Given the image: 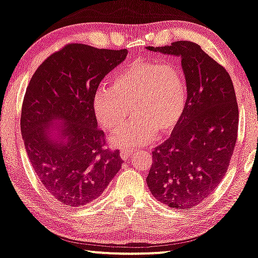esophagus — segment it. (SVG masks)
Listing matches in <instances>:
<instances>
[{
  "label": "esophagus",
  "instance_id": "34e87169",
  "mask_svg": "<svg viewBox=\"0 0 258 258\" xmlns=\"http://www.w3.org/2000/svg\"><path fill=\"white\" fill-rule=\"evenodd\" d=\"M132 153H133L132 149H122L120 150V157H121L123 161H126V159L130 158V156H131Z\"/></svg>",
  "mask_w": 258,
  "mask_h": 258
}]
</instances>
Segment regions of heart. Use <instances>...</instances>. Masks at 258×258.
Here are the masks:
<instances>
[{
    "instance_id": "heart-1",
    "label": "heart",
    "mask_w": 258,
    "mask_h": 258,
    "mask_svg": "<svg viewBox=\"0 0 258 258\" xmlns=\"http://www.w3.org/2000/svg\"><path fill=\"white\" fill-rule=\"evenodd\" d=\"M187 106V84L182 70L171 63L137 59L119 71L112 88H100L94 95V110L101 126L113 131L131 115L136 116L110 137L116 146L145 144L157 133L176 128Z\"/></svg>"
}]
</instances>
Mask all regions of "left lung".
<instances>
[{"mask_svg":"<svg viewBox=\"0 0 258 258\" xmlns=\"http://www.w3.org/2000/svg\"><path fill=\"white\" fill-rule=\"evenodd\" d=\"M181 58L187 106L170 138L152 151L150 191L171 208L201 204L221 182L236 146L239 112L226 69L191 41L148 46Z\"/></svg>","mask_w":258,"mask_h":258,"instance_id":"obj_1","label":"left lung"}]
</instances>
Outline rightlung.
<instances>
[{
  "instance_id": "add662e5",
  "label": "right lung",
  "mask_w": 258,
  "mask_h": 258,
  "mask_svg": "<svg viewBox=\"0 0 258 258\" xmlns=\"http://www.w3.org/2000/svg\"><path fill=\"white\" fill-rule=\"evenodd\" d=\"M126 56V48L71 42L42 61L26 89L20 119L26 151L42 185L65 206L99 198L121 168L120 152L106 148L105 132L97 127L94 95ZM53 118L66 122L65 142L48 136Z\"/></svg>"
}]
</instances>
